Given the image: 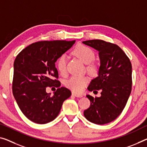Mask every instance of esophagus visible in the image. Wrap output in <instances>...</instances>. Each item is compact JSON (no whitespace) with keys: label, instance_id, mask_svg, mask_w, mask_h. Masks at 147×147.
<instances>
[{"label":"esophagus","instance_id":"1","mask_svg":"<svg viewBox=\"0 0 147 147\" xmlns=\"http://www.w3.org/2000/svg\"><path fill=\"white\" fill-rule=\"evenodd\" d=\"M72 95L75 96H76V97H79V98H81V97L83 96L82 94H77V93H75V92H72Z\"/></svg>","mask_w":147,"mask_h":147}]
</instances>
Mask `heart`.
<instances>
[{
  "label": "heart",
  "mask_w": 147,
  "mask_h": 147,
  "mask_svg": "<svg viewBox=\"0 0 147 147\" xmlns=\"http://www.w3.org/2000/svg\"><path fill=\"white\" fill-rule=\"evenodd\" d=\"M72 54L85 64H91L95 57L94 51L89 47L82 44L76 45L72 51ZM67 60L66 56L63 55L60 56L56 62V66L58 71L63 75L66 73ZM89 69L91 71H94V67L93 66H90ZM88 82H89V78L87 76H74L66 81V86L74 92H81L83 91Z\"/></svg>",
  "instance_id": "heart-1"
}]
</instances>
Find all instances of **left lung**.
I'll list each match as a JSON object with an SVG mask.
<instances>
[{
    "label": "left lung",
    "instance_id": "obj_1",
    "mask_svg": "<svg viewBox=\"0 0 147 147\" xmlns=\"http://www.w3.org/2000/svg\"><path fill=\"white\" fill-rule=\"evenodd\" d=\"M98 51L100 65L98 76L87 87L89 91L100 90V97L87 94L91 105L83 114L91 122L103 125L119 116L131 92L132 66L129 58L117 45L94 39L83 41Z\"/></svg>",
    "mask_w": 147,
    "mask_h": 147
}]
</instances>
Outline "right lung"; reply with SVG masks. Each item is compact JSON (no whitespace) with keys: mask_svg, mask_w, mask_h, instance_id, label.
Listing matches in <instances>:
<instances>
[{"mask_svg":"<svg viewBox=\"0 0 147 147\" xmlns=\"http://www.w3.org/2000/svg\"><path fill=\"white\" fill-rule=\"evenodd\" d=\"M76 40H44L29 45L18 55L13 63V95L22 113L33 122L45 124L58 116L65 100L71 96L60 86L55 66L60 56ZM47 86L58 89L51 97Z\"/></svg>","mask_w":147,"mask_h":147,"instance_id":"add662e5","label":"right lung"}]
</instances>
